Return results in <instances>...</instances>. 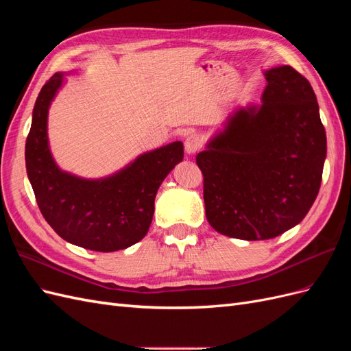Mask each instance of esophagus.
<instances>
[{
	"label": "esophagus",
	"mask_w": 351,
	"mask_h": 351,
	"mask_svg": "<svg viewBox=\"0 0 351 351\" xmlns=\"http://www.w3.org/2000/svg\"><path fill=\"white\" fill-rule=\"evenodd\" d=\"M202 145H204V142H202V137L197 136V134H190L186 137V142H184V149L189 155H193L196 154Z\"/></svg>",
	"instance_id": "34e87169"
}]
</instances>
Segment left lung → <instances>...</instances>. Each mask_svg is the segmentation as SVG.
Wrapping results in <instances>:
<instances>
[{
	"mask_svg": "<svg viewBox=\"0 0 351 351\" xmlns=\"http://www.w3.org/2000/svg\"><path fill=\"white\" fill-rule=\"evenodd\" d=\"M261 105L232 114L196 164L210 227L274 239L306 217L319 192L326 134L309 80L290 66L265 71Z\"/></svg>",
	"mask_w": 351,
	"mask_h": 351,
	"instance_id": "8db88e82",
	"label": "left lung"
}]
</instances>
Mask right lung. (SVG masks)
Wrapping results in <instances>:
<instances>
[{"mask_svg":"<svg viewBox=\"0 0 351 351\" xmlns=\"http://www.w3.org/2000/svg\"><path fill=\"white\" fill-rule=\"evenodd\" d=\"M62 84L56 73L42 86L26 139V169L42 215L57 234L76 246L115 252L145 236L154 217L159 186L183 161L182 142L145 152L104 178L61 171L48 145V110Z\"/></svg>","mask_w":351,"mask_h":351,"instance_id":"obj_1","label":"right lung"}]
</instances>
